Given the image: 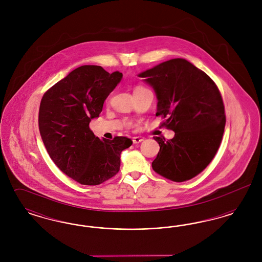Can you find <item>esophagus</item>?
Returning <instances> with one entry per match:
<instances>
[{
	"label": "esophagus",
	"mask_w": 262,
	"mask_h": 262,
	"mask_svg": "<svg viewBox=\"0 0 262 262\" xmlns=\"http://www.w3.org/2000/svg\"><path fill=\"white\" fill-rule=\"evenodd\" d=\"M141 141H143V138H141V137H133V142H134V144H137V143H140Z\"/></svg>",
	"instance_id": "1"
}]
</instances>
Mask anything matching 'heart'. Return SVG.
<instances>
[{"label": "heart", "instance_id": "heart-1", "mask_svg": "<svg viewBox=\"0 0 262 262\" xmlns=\"http://www.w3.org/2000/svg\"><path fill=\"white\" fill-rule=\"evenodd\" d=\"M140 88H141V86H137V88H136V90H137V89H140Z\"/></svg>", "mask_w": 262, "mask_h": 262}]
</instances>
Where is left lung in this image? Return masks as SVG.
<instances>
[{
  "instance_id": "8db88e82",
  "label": "left lung",
  "mask_w": 262,
  "mask_h": 262,
  "mask_svg": "<svg viewBox=\"0 0 262 262\" xmlns=\"http://www.w3.org/2000/svg\"><path fill=\"white\" fill-rule=\"evenodd\" d=\"M157 97L156 116L174 132L172 139L153 138L160 150L153 170L174 182H185L211 162L224 133V104L211 78L191 62L177 58L138 75Z\"/></svg>"
}]
</instances>
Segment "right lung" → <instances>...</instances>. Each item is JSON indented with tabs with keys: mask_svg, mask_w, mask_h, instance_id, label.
I'll list each match as a JSON object with an SVG mask.
<instances>
[{
	"mask_svg": "<svg viewBox=\"0 0 262 262\" xmlns=\"http://www.w3.org/2000/svg\"><path fill=\"white\" fill-rule=\"evenodd\" d=\"M123 74L100 66H81L44 94L39 130L51 159L68 177L86 186L111 179L121 166V153L133 141L125 137L99 139L89 128Z\"/></svg>",
	"mask_w": 262,
	"mask_h": 262,
	"instance_id": "1",
	"label": "right lung"
}]
</instances>
